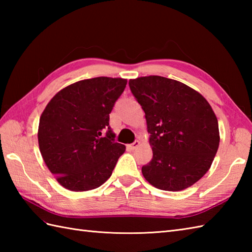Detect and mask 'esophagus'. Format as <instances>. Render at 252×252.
I'll use <instances>...</instances> for the list:
<instances>
[{
    "mask_svg": "<svg viewBox=\"0 0 252 252\" xmlns=\"http://www.w3.org/2000/svg\"><path fill=\"white\" fill-rule=\"evenodd\" d=\"M140 141H135L134 143H132V144H129V145H127V148L129 149H131V151H134L135 148H137L138 146H140Z\"/></svg>",
    "mask_w": 252,
    "mask_h": 252,
    "instance_id": "34e87169",
    "label": "esophagus"
}]
</instances>
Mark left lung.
Masks as SVG:
<instances>
[{
	"label": "left lung",
	"mask_w": 252,
	"mask_h": 252,
	"mask_svg": "<svg viewBox=\"0 0 252 252\" xmlns=\"http://www.w3.org/2000/svg\"><path fill=\"white\" fill-rule=\"evenodd\" d=\"M132 94L145 112L153 159L144 178L156 189L183 190L210 169L220 144L210 104L189 85L160 76L131 79Z\"/></svg>",
	"instance_id": "left-lung-1"
}]
</instances>
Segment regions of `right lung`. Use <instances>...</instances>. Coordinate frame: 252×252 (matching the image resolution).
<instances>
[{
  "label": "right lung",
  "instance_id": "1",
  "mask_svg": "<svg viewBox=\"0 0 252 252\" xmlns=\"http://www.w3.org/2000/svg\"><path fill=\"white\" fill-rule=\"evenodd\" d=\"M126 82L108 77L81 80L61 90L42 112L37 130L40 152L65 189H97L110 178L126 152L125 145L115 142L109 114Z\"/></svg>",
  "mask_w": 252,
  "mask_h": 252
}]
</instances>
